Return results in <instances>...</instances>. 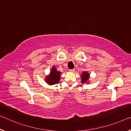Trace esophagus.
Wrapping results in <instances>:
<instances>
[{
	"label": "esophagus",
	"instance_id": "34e87169",
	"mask_svg": "<svg viewBox=\"0 0 131 131\" xmlns=\"http://www.w3.org/2000/svg\"><path fill=\"white\" fill-rule=\"evenodd\" d=\"M69 71H70V72H74V69H70V70H69Z\"/></svg>",
	"mask_w": 131,
	"mask_h": 131
}]
</instances>
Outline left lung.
I'll return each instance as SVG.
<instances>
[{
	"instance_id": "left-lung-1",
	"label": "left lung",
	"mask_w": 131,
	"mask_h": 131,
	"mask_svg": "<svg viewBox=\"0 0 131 131\" xmlns=\"http://www.w3.org/2000/svg\"><path fill=\"white\" fill-rule=\"evenodd\" d=\"M80 78H82V83H85L88 82V81L89 80V78H90V74L87 72H83L82 73Z\"/></svg>"
}]
</instances>
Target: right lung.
Listing matches in <instances>:
<instances>
[{"label": "right lung", "mask_w": 131, "mask_h": 131, "mask_svg": "<svg viewBox=\"0 0 131 131\" xmlns=\"http://www.w3.org/2000/svg\"><path fill=\"white\" fill-rule=\"evenodd\" d=\"M61 72L57 70L55 66L52 68L50 74L45 78V82L49 85H53L58 83L61 78Z\"/></svg>", "instance_id": "1"}]
</instances>
